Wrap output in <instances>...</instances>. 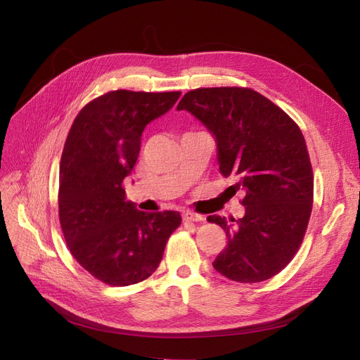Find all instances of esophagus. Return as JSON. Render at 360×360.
<instances>
[{"label": "esophagus", "mask_w": 360, "mask_h": 360, "mask_svg": "<svg viewBox=\"0 0 360 360\" xmlns=\"http://www.w3.org/2000/svg\"><path fill=\"white\" fill-rule=\"evenodd\" d=\"M183 221L184 222H201V221H204V217L201 214H195V213H183Z\"/></svg>", "instance_id": "obj_1"}]
</instances>
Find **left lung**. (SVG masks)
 <instances>
[{
    "label": "left lung",
    "mask_w": 360,
    "mask_h": 360,
    "mask_svg": "<svg viewBox=\"0 0 360 360\" xmlns=\"http://www.w3.org/2000/svg\"><path fill=\"white\" fill-rule=\"evenodd\" d=\"M183 110L214 136L221 174L246 193L240 219L207 217L228 237L213 267L237 282L270 279L297 252L312 210L314 176L302 130L267 97L240 86L188 91L177 105Z\"/></svg>",
    "instance_id": "1"
}]
</instances>
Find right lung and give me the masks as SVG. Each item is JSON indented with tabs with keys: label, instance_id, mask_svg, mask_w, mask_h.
<instances>
[{
	"label": "right lung",
	"instance_id": "1",
	"mask_svg": "<svg viewBox=\"0 0 360 360\" xmlns=\"http://www.w3.org/2000/svg\"><path fill=\"white\" fill-rule=\"evenodd\" d=\"M180 94L106 93L85 105L70 127L60 162V224L75 259L108 285L147 279L181 222L179 212L138 210L123 189L146 126Z\"/></svg>",
	"mask_w": 360,
	"mask_h": 360
}]
</instances>
